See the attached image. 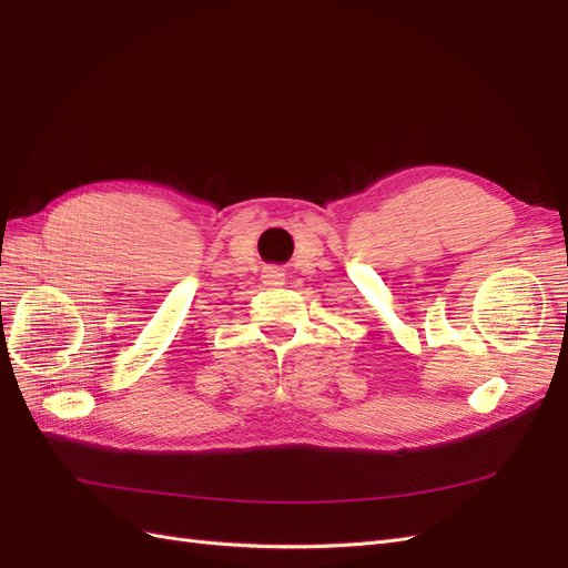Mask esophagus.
Segmentation results:
<instances>
[{"label": "esophagus", "instance_id": "34e87169", "mask_svg": "<svg viewBox=\"0 0 568 568\" xmlns=\"http://www.w3.org/2000/svg\"><path fill=\"white\" fill-rule=\"evenodd\" d=\"M263 282L267 286H282L286 280H284V272L280 267H267L263 274Z\"/></svg>", "mask_w": 568, "mask_h": 568}]
</instances>
